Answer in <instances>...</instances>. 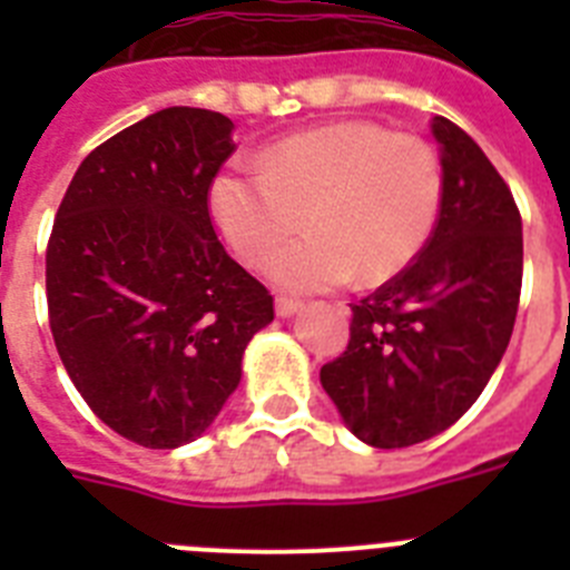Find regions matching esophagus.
<instances>
[{"instance_id": "esophagus-1", "label": "esophagus", "mask_w": 570, "mask_h": 570, "mask_svg": "<svg viewBox=\"0 0 570 570\" xmlns=\"http://www.w3.org/2000/svg\"><path fill=\"white\" fill-rule=\"evenodd\" d=\"M302 308V302L294 299V296H276V314L279 316H294L296 311Z\"/></svg>"}]
</instances>
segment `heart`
I'll list each match as a JSON object with an SVG mask.
<instances>
[{"instance_id": "b5f03b06", "label": "heart", "mask_w": 570, "mask_h": 570, "mask_svg": "<svg viewBox=\"0 0 570 570\" xmlns=\"http://www.w3.org/2000/svg\"><path fill=\"white\" fill-rule=\"evenodd\" d=\"M434 148L376 122H331L285 136L210 183V214L228 248L265 268L301 223L312 236L274 261L294 291L394 279L428 245L442 210Z\"/></svg>"}]
</instances>
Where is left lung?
<instances>
[{"mask_svg": "<svg viewBox=\"0 0 570 570\" xmlns=\"http://www.w3.org/2000/svg\"><path fill=\"white\" fill-rule=\"evenodd\" d=\"M442 210L422 254L351 305V340L320 380L374 448L442 434L476 402L511 340L522 288V216L491 159L445 116Z\"/></svg>", "mask_w": 570, "mask_h": 570, "instance_id": "left-lung-1", "label": "left lung"}]
</instances>
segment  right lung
<instances>
[{"mask_svg": "<svg viewBox=\"0 0 570 570\" xmlns=\"http://www.w3.org/2000/svg\"><path fill=\"white\" fill-rule=\"evenodd\" d=\"M234 122L165 108L90 150L45 254L50 334L88 407L142 448L205 434L274 320V296L228 256L208 194Z\"/></svg>", "mask_w": 570, "mask_h": 570, "instance_id": "1", "label": "right lung"}]
</instances>
